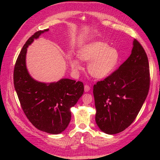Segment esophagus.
I'll use <instances>...</instances> for the list:
<instances>
[{"mask_svg":"<svg viewBox=\"0 0 160 160\" xmlns=\"http://www.w3.org/2000/svg\"><path fill=\"white\" fill-rule=\"evenodd\" d=\"M90 89L91 87L88 85V84H85V85H84V91H85V92H88Z\"/></svg>","mask_w":160,"mask_h":160,"instance_id":"esophagus-1","label":"esophagus"}]
</instances>
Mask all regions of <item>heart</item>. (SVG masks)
I'll use <instances>...</instances> for the list:
<instances>
[{
	"mask_svg": "<svg viewBox=\"0 0 160 160\" xmlns=\"http://www.w3.org/2000/svg\"><path fill=\"white\" fill-rule=\"evenodd\" d=\"M78 58L84 62H90L88 64V71L91 76L98 79H102L113 72L116 68L120 54L118 50L109 47L104 42L95 41L84 45L78 53ZM71 67L75 71L82 69L80 61L72 59Z\"/></svg>",
	"mask_w": 160,
	"mask_h": 160,
	"instance_id": "obj_1",
	"label": "heart"
}]
</instances>
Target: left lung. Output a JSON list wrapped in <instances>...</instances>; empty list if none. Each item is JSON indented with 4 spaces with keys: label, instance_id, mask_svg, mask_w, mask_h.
Segmentation results:
<instances>
[{
    "label": "left lung",
    "instance_id": "1",
    "mask_svg": "<svg viewBox=\"0 0 160 160\" xmlns=\"http://www.w3.org/2000/svg\"><path fill=\"white\" fill-rule=\"evenodd\" d=\"M150 87L147 53L136 39L131 54L120 67L93 86L96 122L102 131L120 132L136 118Z\"/></svg>",
    "mask_w": 160,
    "mask_h": 160
}]
</instances>
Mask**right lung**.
Here are the masks:
<instances>
[{
	"label": "right lung",
	"instance_id": "1",
	"mask_svg": "<svg viewBox=\"0 0 160 160\" xmlns=\"http://www.w3.org/2000/svg\"><path fill=\"white\" fill-rule=\"evenodd\" d=\"M36 32L27 40L18 56L13 70V84L22 110L30 122L40 131L58 134L69 125L70 108L77 103L84 92L80 81L61 79L46 84L33 80L26 67L27 48L41 33Z\"/></svg>",
	"mask_w": 160,
	"mask_h": 160
}]
</instances>
